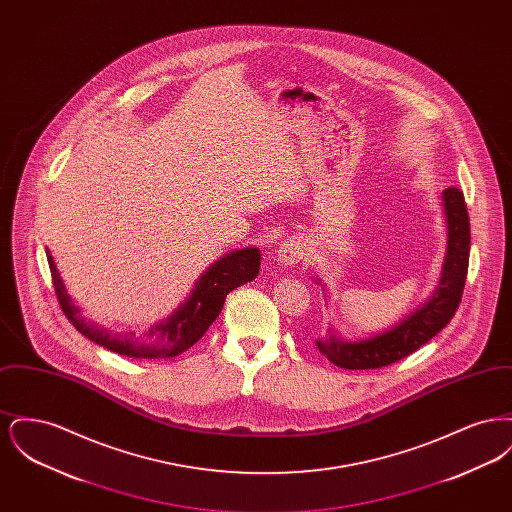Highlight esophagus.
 Instances as JSON below:
<instances>
[{"label":"esophagus","mask_w":512,"mask_h":512,"mask_svg":"<svg viewBox=\"0 0 512 512\" xmlns=\"http://www.w3.org/2000/svg\"><path fill=\"white\" fill-rule=\"evenodd\" d=\"M305 251H307V247L303 244V240L290 238V240L280 244L278 253H276V259L284 267H295L297 263H301L305 259Z\"/></svg>","instance_id":"1"}]
</instances>
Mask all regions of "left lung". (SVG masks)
<instances>
[{
    "instance_id": "obj_1",
    "label": "left lung",
    "mask_w": 512,
    "mask_h": 512,
    "mask_svg": "<svg viewBox=\"0 0 512 512\" xmlns=\"http://www.w3.org/2000/svg\"><path fill=\"white\" fill-rule=\"evenodd\" d=\"M441 201L447 222V251L436 292L409 317L372 338L341 340L330 330L324 340H317L318 351L330 363L347 370H368L397 363L432 340L457 313L468 272L470 220L461 190H443Z\"/></svg>"
}]
</instances>
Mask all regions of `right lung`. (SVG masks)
I'll return each mask as SVG.
<instances>
[{
    "mask_svg": "<svg viewBox=\"0 0 512 512\" xmlns=\"http://www.w3.org/2000/svg\"><path fill=\"white\" fill-rule=\"evenodd\" d=\"M46 255L55 295L65 317L73 322L74 328L105 349L136 359H167L190 349L207 332L215 318L219 317L226 295L238 286L255 280L261 268V253L257 247L230 251L199 276L190 297L165 320L153 324L144 334H113L107 328L82 317L80 309L65 290L49 249H46Z\"/></svg>",
    "mask_w": 512,
    "mask_h": 512,
    "instance_id": "add662e5",
    "label": "right lung"
}]
</instances>
